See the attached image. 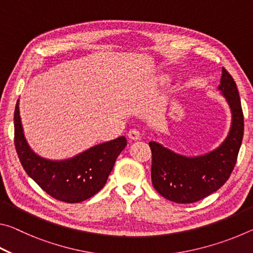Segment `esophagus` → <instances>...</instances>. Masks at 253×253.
Wrapping results in <instances>:
<instances>
[{
    "label": "esophagus",
    "instance_id": "obj_1",
    "mask_svg": "<svg viewBox=\"0 0 253 253\" xmlns=\"http://www.w3.org/2000/svg\"><path fill=\"white\" fill-rule=\"evenodd\" d=\"M128 137H129V139L131 140H138L140 139V131L138 129H136V128H132V129L128 131Z\"/></svg>",
    "mask_w": 253,
    "mask_h": 253
}]
</instances>
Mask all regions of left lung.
<instances>
[{
  "instance_id": "8db88e82",
  "label": "left lung",
  "mask_w": 253,
  "mask_h": 253,
  "mask_svg": "<svg viewBox=\"0 0 253 253\" xmlns=\"http://www.w3.org/2000/svg\"><path fill=\"white\" fill-rule=\"evenodd\" d=\"M217 89L231 110L230 130L220 146L203 155L185 156L149 142L153 186L172 202L186 204L207 198L228 181L234 169L245 124L237 84L224 68Z\"/></svg>"
}]
</instances>
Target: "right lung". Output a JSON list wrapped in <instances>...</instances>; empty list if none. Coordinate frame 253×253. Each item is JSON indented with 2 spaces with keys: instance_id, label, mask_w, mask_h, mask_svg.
<instances>
[{
  "instance_id": "1",
  "label": "right lung",
  "mask_w": 253,
  "mask_h": 253,
  "mask_svg": "<svg viewBox=\"0 0 253 253\" xmlns=\"http://www.w3.org/2000/svg\"><path fill=\"white\" fill-rule=\"evenodd\" d=\"M14 144L24 170L42 190L55 200L79 203L105 186L127 140L121 136L66 160L44 158L33 152L25 139L18 100L14 111Z\"/></svg>"
}]
</instances>
